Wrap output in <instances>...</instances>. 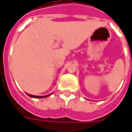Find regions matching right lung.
Listing matches in <instances>:
<instances>
[{"label":"right lung","mask_w":132,"mask_h":132,"mask_svg":"<svg viewBox=\"0 0 132 132\" xmlns=\"http://www.w3.org/2000/svg\"><path fill=\"white\" fill-rule=\"evenodd\" d=\"M52 94L53 93L50 94H48V95H45V96H35V95H32V94H27L29 97H32V98H46V97H49L50 95H52Z\"/></svg>","instance_id":"right-lung-1"}]
</instances>
